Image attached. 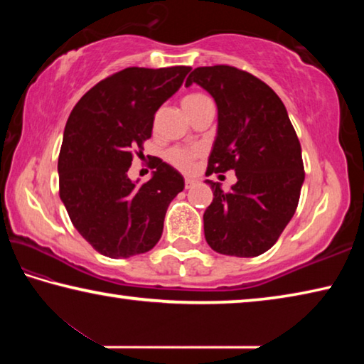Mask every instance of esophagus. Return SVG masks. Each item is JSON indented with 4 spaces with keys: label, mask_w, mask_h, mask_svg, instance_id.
<instances>
[{
    "label": "esophagus",
    "mask_w": 364,
    "mask_h": 364,
    "mask_svg": "<svg viewBox=\"0 0 364 364\" xmlns=\"http://www.w3.org/2000/svg\"><path fill=\"white\" fill-rule=\"evenodd\" d=\"M196 184H197V181L194 180V178H186V180H184V188H186V189L194 188Z\"/></svg>",
    "instance_id": "1"
}]
</instances>
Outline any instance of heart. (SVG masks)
<instances>
[{
	"label": "heart",
	"instance_id": "1",
	"mask_svg": "<svg viewBox=\"0 0 364 364\" xmlns=\"http://www.w3.org/2000/svg\"><path fill=\"white\" fill-rule=\"evenodd\" d=\"M208 101L210 100H208L207 96L200 95V93H193V95H188L183 97V107L189 115L193 110L200 107L202 104H205ZM199 156H200L199 149H184V147H175V149H171L168 152L167 157L170 160V164H173L176 168H180L183 171H189L194 168L196 160Z\"/></svg>",
	"mask_w": 364,
	"mask_h": 364
}]
</instances>
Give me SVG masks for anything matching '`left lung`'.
Segmentation results:
<instances>
[{"instance_id": "8db88e82", "label": "left lung", "mask_w": 364, "mask_h": 364, "mask_svg": "<svg viewBox=\"0 0 364 364\" xmlns=\"http://www.w3.org/2000/svg\"><path fill=\"white\" fill-rule=\"evenodd\" d=\"M193 83L208 91L218 109L205 175L234 170L237 176L230 193L207 180L213 200L204 213L205 241L223 255H262L299 205L305 171L297 133L279 96L249 72L197 67L186 80V86Z\"/></svg>"}]
</instances>
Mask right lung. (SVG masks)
I'll return each instance as SVG.
<instances>
[{
  "instance_id": "1",
  "label": "right lung",
  "mask_w": 364,
  "mask_h": 364,
  "mask_svg": "<svg viewBox=\"0 0 364 364\" xmlns=\"http://www.w3.org/2000/svg\"><path fill=\"white\" fill-rule=\"evenodd\" d=\"M191 67H128L101 80L67 120L59 152V196L72 225L101 255L149 252L164 231L170 202L184 189L180 171L154 159L144 184L128 178L133 151L151 138L154 115ZM138 154V152H136Z\"/></svg>"
}]
</instances>
